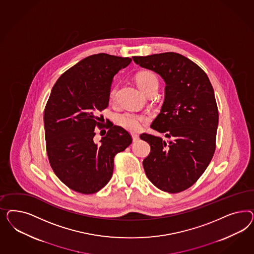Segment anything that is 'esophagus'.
Masks as SVG:
<instances>
[{
  "label": "esophagus",
  "mask_w": 254,
  "mask_h": 254,
  "mask_svg": "<svg viewBox=\"0 0 254 254\" xmlns=\"http://www.w3.org/2000/svg\"><path fill=\"white\" fill-rule=\"evenodd\" d=\"M132 138H133V141H138L139 137H138V135H136V134H133L132 135Z\"/></svg>",
  "instance_id": "1"
}]
</instances>
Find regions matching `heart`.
Segmentation results:
<instances>
[{"mask_svg":"<svg viewBox=\"0 0 254 254\" xmlns=\"http://www.w3.org/2000/svg\"><path fill=\"white\" fill-rule=\"evenodd\" d=\"M138 86L147 94L152 90H156L158 87V79L152 71H141L137 76ZM117 87L115 86L110 91V99L115 100ZM147 120V116L136 115L132 113H125L117 117V123L125 129L129 131H138L141 128L142 124Z\"/></svg>","mask_w":254,"mask_h":254,"instance_id":"b5f03b06","label":"heart"}]
</instances>
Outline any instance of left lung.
<instances>
[{"label":"left lung","mask_w":254,"mask_h":254,"mask_svg":"<svg viewBox=\"0 0 254 254\" xmlns=\"http://www.w3.org/2000/svg\"><path fill=\"white\" fill-rule=\"evenodd\" d=\"M136 64L161 76L165 100L151 127L165 135L143 133L151 152L142 162L152 184L164 192H180L204 173L215 152L219 115L208 75L183 55L167 52L133 57Z\"/></svg>","instance_id":"1"}]
</instances>
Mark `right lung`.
I'll list each match as a JSON object with an SVG mask.
<instances>
[{
  "label": "right lung",
  "instance_id": "add662e5",
  "mask_svg": "<svg viewBox=\"0 0 254 254\" xmlns=\"http://www.w3.org/2000/svg\"><path fill=\"white\" fill-rule=\"evenodd\" d=\"M131 62L104 53L86 57L51 90L44 115L46 152L57 177L75 192L94 193L107 185L116 154L132 142L127 131L113 125L99 144L93 139L95 127L102 126L99 114L109 105L114 77Z\"/></svg>",
  "mask_w": 254,
  "mask_h": 254
}]
</instances>
